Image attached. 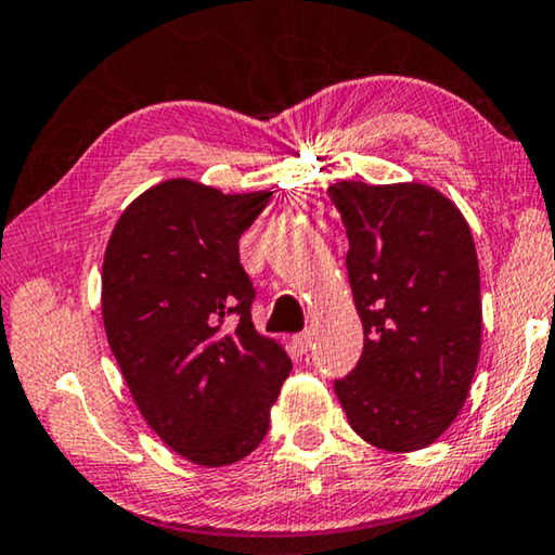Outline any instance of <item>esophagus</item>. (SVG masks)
I'll use <instances>...</instances> for the list:
<instances>
[{
  "label": "esophagus",
  "instance_id": "esophagus-1",
  "mask_svg": "<svg viewBox=\"0 0 555 555\" xmlns=\"http://www.w3.org/2000/svg\"><path fill=\"white\" fill-rule=\"evenodd\" d=\"M310 340H312L310 333H297V335H293V348H295L297 356H308Z\"/></svg>",
  "mask_w": 555,
  "mask_h": 555
}]
</instances>
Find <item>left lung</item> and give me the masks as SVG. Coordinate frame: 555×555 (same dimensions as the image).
<instances>
[{
  "label": "left lung",
  "mask_w": 555,
  "mask_h": 555,
  "mask_svg": "<svg viewBox=\"0 0 555 555\" xmlns=\"http://www.w3.org/2000/svg\"><path fill=\"white\" fill-rule=\"evenodd\" d=\"M348 232L363 356L335 380L350 428L375 448L436 443L461 413L480 356V270L463 212L423 182L327 188Z\"/></svg>",
  "instance_id": "obj_1"
}]
</instances>
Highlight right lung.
<instances>
[{
  "label": "right lung",
  "instance_id": "obj_1",
  "mask_svg": "<svg viewBox=\"0 0 555 555\" xmlns=\"http://www.w3.org/2000/svg\"><path fill=\"white\" fill-rule=\"evenodd\" d=\"M270 197L165 180L125 207L104 250L102 320L127 388L159 440L203 468L262 443L293 371L255 331L240 264V235Z\"/></svg>",
  "mask_w": 555,
  "mask_h": 555
}]
</instances>
